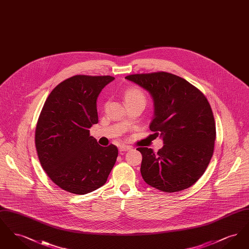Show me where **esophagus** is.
<instances>
[{
    "instance_id": "obj_1",
    "label": "esophagus",
    "mask_w": 249,
    "mask_h": 249,
    "mask_svg": "<svg viewBox=\"0 0 249 249\" xmlns=\"http://www.w3.org/2000/svg\"><path fill=\"white\" fill-rule=\"evenodd\" d=\"M119 149L120 152H124V151H128V150L131 149V146L126 145V144H120Z\"/></svg>"
}]
</instances>
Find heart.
Wrapping results in <instances>:
<instances>
[{
  "label": "heart",
  "instance_id": "b5f03b06",
  "mask_svg": "<svg viewBox=\"0 0 249 249\" xmlns=\"http://www.w3.org/2000/svg\"><path fill=\"white\" fill-rule=\"evenodd\" d=\"M124 101L126 102H130V101H140L144 103L145 102V97L144 94L142 93V90H140L139 89L136 88H132L129 89L125 94H124Z\"/></svg>",
  "mask_w": 249,
  "mask_h": 249
}]
</instances>
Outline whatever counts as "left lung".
<instances>
[{
  "label": "left lung",
  "mask_w": 249,
  "mask_h": 249,
  "mask_svg": "<svg viewBox=\"0 0 249 249\" xmlns=\"http://www.w3.org/2000/svg\"><path fill=\"white\" fill-rule=\"evenodd\" d=\"M140 86L153 100L149 125L163 146L155 153L138 147L144 182L165 192L186 190L205 172L213 156L215 124L211 107L201 91L184 78L159 71L125 77Z\"/></svg>",
  "instance_id": "obj_1"
}]
</instances>
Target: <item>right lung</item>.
Returning <instances> with one entry per match:
<instances>
[{"instance_id":"obj_1","label":"right lung","mask_w":249,"mask_h":249,"mask_svg":"<svg viewBox=\"0 0 249 249\" xmlns=\"http://www.w3.org/2000/svg\"><path fill=\"white\" fill-rule=\"evenodd\" d=\"M110 75H74L59 83L48 97L36 130L40 163L60 189L83 195L101 188L116 163L114 144L100 145L89 135L98 123L97 98Z\"/></svg>"}]
</instances>
